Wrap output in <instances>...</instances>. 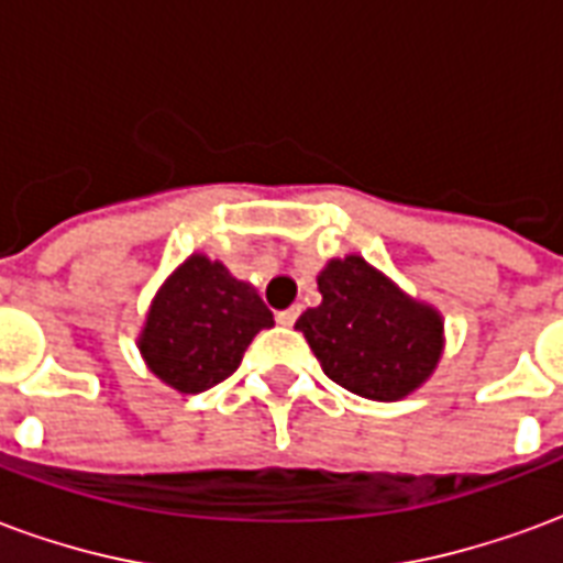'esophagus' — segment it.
<instances>
[{
  "label": "esophagus",
  "mask_w": 563,
  "mask_h": 563,
  "mask_svg": "<svg viewBox=\"0 0 563 563\" xmlns=\"http://www.w3.org/2000/svg\"><path fill=\"white\" fill-rule=\"evenodd\" d=\"M298 313H301V307H289V310H280V313H277V322L289 329V325H295V319H298Z\"/></svg>",
  "instance_id": "1"
}]
</instances>
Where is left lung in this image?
<instances>
[{"label":"left lung","mask_w":563,"mask_h":563,"mask_svg":"<svg viewBox=\"0 0 563 563\" xmlns=\"http://www.w3.org/2000/svg\"><path fill=\"white\" fill-rule=\"evenodd\" d=\"M322 305L295 329L325 377L371 401H398L434 374L443 355V317L416 301L362 256L331 258L317 277Z\"/></svg>","instance_id":"1"}]
</instances>
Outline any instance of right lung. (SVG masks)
Listing matches in <instances>:
<instances>
[{
	"mask_svg": "<svg viewBox=\"0 0 563 563\" xmlns=\"http://www.w3.org/2000/svg\"><path fill=\"white\" fill-rule=\"evenodd\" d=\"M271 325L274 313L250 283L232 277L222 262L192 253L159 286L139 350L165 386L198 395L232 377L250 341Z\"/></svg>",
	"mask_w": 563,
	"mask_h": 563,
	"instance_id": "obj_1",
	"label": "right lung"
}]
</instances>
